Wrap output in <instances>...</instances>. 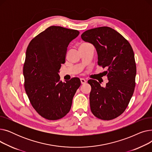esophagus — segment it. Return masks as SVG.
<instances>
[{
  "label": "esophagus",
  "mask_w": 152,
  "mask_h": 152,
  "mask_svg": "<svg viewBox=\"0 0 152 152\" xmlns=\"http://www.w3.org/2000/svg\"><path fill=\"white\" fill-rule=\"evenodd\" d=\"M80 80H81V83L82 84H86V82H87L86 79H84V78H81Z\"/></svg>",
  "instance_id": "obj_1"
}]
</instances>
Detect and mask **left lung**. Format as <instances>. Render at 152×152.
<instances>
[{
	"instance_id": "left-lung-1",
	"label": "left lung",
	"mask_w": 152,
	"mask_h": 152,
	"mask_svg": "<svg viewBox=\"0 0 152 152\" xmlns=\"http://www.w3.org/2000/svg\"><path fill=\"white\" fill-rule=\"evenodd\" d=\"M84 41L96 49L98 64L105 71L108 82L105 87L90 79L89 95L92 113L103 120H111L121 115L128 105L135 86L134 53L129 42L110 27L91 29L81 34Z\"/></svg>"
}]
</instances>
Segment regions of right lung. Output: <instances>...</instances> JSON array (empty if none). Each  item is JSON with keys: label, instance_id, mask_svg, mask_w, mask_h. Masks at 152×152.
<instances>
[{"label": "right lung", "instance_id": "1", "mask_svg": "<svg viewBox=\"0 0 152 152\" xmlns=\"http://www.w3.org/2000/svg\"><path fill=\"white\" fill-rule=\"evenodd\" d=\"M79 34L77 30L52 26L32 39L27 48L23 66L25 91L35 110L49 120L69 112L81 86L78 77L62 82L58 75L69 44Z\"/></svg>", "mask_w": 152, "mask_h": 152}]
</instances>
